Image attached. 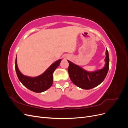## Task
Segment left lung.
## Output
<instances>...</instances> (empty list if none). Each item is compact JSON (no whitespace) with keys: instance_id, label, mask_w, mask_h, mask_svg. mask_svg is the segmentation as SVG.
Returning <instances> with one entry per match:
<instances>
[{"instance_id":"8db88e82","label":"left lung","mask_w":128,"mask_h":128,"mask_svg":"<svg viewBox=\"0 0 128 128\" xmlns=\"http://www.w3.org/2000/svg\"><path fill=\"white\" fill-rule=\"evenodd\" d=\"M67 61L69 62L68 72L72 82L75 86L85 90L91 89L101 84L105 78L109 69L110 59L107 48L104 66L94 72H88L72 62Z\"/></svg>"}]
</instances>
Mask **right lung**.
Wrapping results in <instances>:
<instances>
[{
	"label": "right lung",
	"instance_id": "obj_1",
	"mask_svg": "<svg viewBox=\"0 0 128 128\" xmlns=\"http://www.w3.org/2000/svg\"><path fill=\"white\" fill-rule=\"evenodd\" d=\"M61 59L53 63L42 74L36 77H29L23 75L19 70L17 64V59L15 60V70L19 80L29 90L40 93L45 91L53 84V74L59 66Z\"/></svg>",
	"mask_w": 128,
	"mask_h": 128
}]
</instances>
